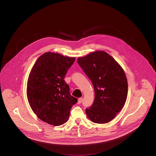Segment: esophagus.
<instances>
[{"label":"esophagus","instance_id":"34e87169","mask_svg":"<svg viewBox=\"0 0 156 156\" xmlns=\"http://www.w3.org/2000/svg\"><path fill=\"white\" fill-rule=\"evenodd\" d=\"M82 101H83V98H80L78 99V104H81V103L82 102Z\"/></svg>","mask_w":156,"mask_h":156}]
</instances>
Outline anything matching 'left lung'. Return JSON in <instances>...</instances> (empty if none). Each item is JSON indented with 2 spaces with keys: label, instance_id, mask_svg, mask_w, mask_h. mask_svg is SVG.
Listing matches in <instances>:
<instances>
[{
  "label": "left lung",
  "instance_id": "1",
  "mask_svg": "<svg viewBox=\"0 0 156 156\" xmlns=\"http://www.w3.org/2000/svg\"><path fill=\"white\" fill-rule=\"evenodd\" d=\"M77 62L94 85V100L86 109L87 117L96 124L111 121L123 108L127 97L128 83L124 70L102 51L80 57Z\"/></svg>",
  "mask_w": 156,
  "mask_h": 156
}]
</instances>
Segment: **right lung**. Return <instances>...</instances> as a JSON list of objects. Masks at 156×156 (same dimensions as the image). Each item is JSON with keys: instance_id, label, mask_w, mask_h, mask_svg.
Here are the masks:
<instances>
[{"instance_id": "right-lung-1", "label": "right lung", "mask_w": 156, "mask_h": 156, "mask_svg": "<svg viewBox=\"0 0 156 156\" xmlns=\"http://www.w3.org/2000/svg\"><path fill=\"white\" fill-rule=\"evenodd\" d=\"M75 60L74 57L46 52L32 68L27 97L32 110L41 121L54 126L67 121L70 109L78 99L71 96L64 78Z\"/></svg>"}]
</instances>
